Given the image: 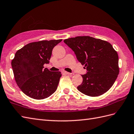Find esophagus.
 <instances>
[{
	"label": "esophagus",
	"instance_id": "1",
	"mask_svg": "<svg viewBox=\"0 0 134 134\" xmlns=\"http://www.w3.org/2000/svg\"><path fill=\"white\" fill-rule=\"evenodd\" d=\"M63 72L64 74H66V75H71V73H70V72H68L65 71H63Z\"/></svg>",
	"mask_w": 134,
	"mask_h": 134
}]
</instances>
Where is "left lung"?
Wrapping results in <instances>:
<instances>
[{
	"label": "left lung",
	"mask_w": 134,
	"mask_h": 134,
	"mask_svg": "<svg viewBox=\"0 0 134 134\" xmlns=\"http://www.w3.org/2000/svg\"><path fill=\"white\" fill-rule=\"evenodd\" d=\"M64 42L87 70L86 74L81 75L83 83L77 90L91 97L101 96L109 90L119 72L118 55L111 44L90 36L70 38Z\"/></svg>",
	"instance_id": "8db88e82"
}]
</instances>
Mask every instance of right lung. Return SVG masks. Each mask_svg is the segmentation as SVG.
<instances>
[{
  "label": "right lung",
  "mask_w": 134,
  "mask_h": 134,
  "mask_svg": "<svg viewBox=\"0 0 134 134\" xmlns=\"http://www.w3.org/2000/svg\"><path fill=\"white\" fill-rule=\"evenodd\" d=\"M62 41L31 42L16 53L11 62L15 79L20 90L30 98L42 100L57 90L61 72L50 71L43 65L49 63L53 48Z\"/></svg>",
  "instance_id": "obj_1"
}]
</instances>
